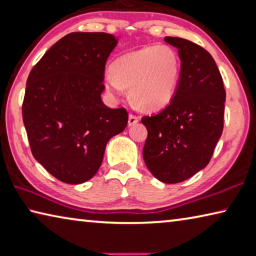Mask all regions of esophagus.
Returning a JSON list of instances; mask_svg holds the SVG:
<instances>
[{
  "mask_svg": "<svg viewBox=\"0 0 256 256\" xmlns=\"http://www.w3.org/2000/svg\"><path fill=\"white\" fill-rule=\"evenodd\" d=\"M138 121H140V119H138V116H134V114H129V118H128V124L129 126L136 124Z\"/></svg>",
  "mask_w": 256,
  "mask_h": 256,
  "instance_id": "34e87169",
  "label": "esophagus"
}]
</instances>
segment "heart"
I'll use <instances>...</instances> for the list:
<instances>
[{
    "instance_id": "b5f03b06",
    "label": "heart",
    "mask_w": 256,
    "mask_h": 256,
    "mask_svg": "<svg viewBox=\"0 0 256 256\" xmlns=\"http://www.w3.org/2000/svg\"><path fill=\"white\" fill-rule=\"evenodd\" d=\"M104 88L112 98L124 88L147 111H158L173 100L180 80L181 62L178 52L166 44L147 46L126 54L110 65Z\"/></svg>"
}]
</instances>
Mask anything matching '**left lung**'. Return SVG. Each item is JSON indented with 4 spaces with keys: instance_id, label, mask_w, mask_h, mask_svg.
<instances>
[{
    "instance_id": "8db88e82",
    "label": "left lung",
    "mask_w": 256,
    "mask_h": 256,
    "mask_svg": "<svg viewBox=\"0 0 256 256\" xmlns=\"http://www.w3.org/2000/svg\"><path fill=\"white\" fill-rule=\"evenodd\" d=\"M178 48L181 74L171 103L142 122L148 132L142 150L146 166L164 183L194 176L210 162L224 128L226 91L212 56L199 44L165 37Z\"/></svg>"
}]
</instances>
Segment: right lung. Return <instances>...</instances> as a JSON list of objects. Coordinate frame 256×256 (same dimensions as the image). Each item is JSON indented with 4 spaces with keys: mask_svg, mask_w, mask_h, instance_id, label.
<instances>
[{
    "mask_svg": "<svg viewBox=\"0 0 256 256\" xmlns=\"http://www.w3.org/2000/svg\"><path fill=\"white\" fill-rule=\"evenodd\" d=\"M118 44L106 32H72L31 70L22 118L34 158L60 180L80 184L101 166L106 142L124 132V108L101 100L106 62Z\"/></svg>",
    "mask_w": 256,
    "mask_h": 256,
    "instance_id": "add662e5",
    "label": "right lung"
}]
</instances>
